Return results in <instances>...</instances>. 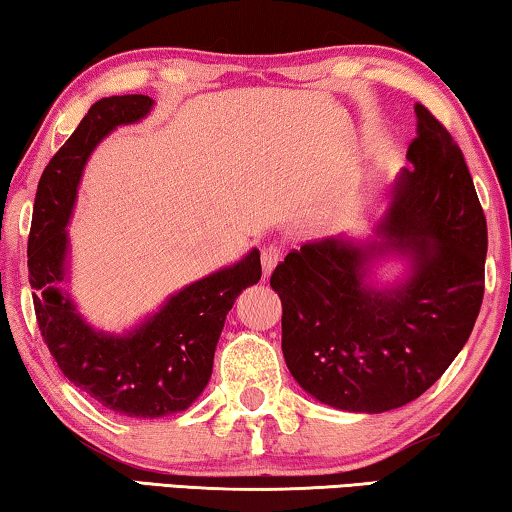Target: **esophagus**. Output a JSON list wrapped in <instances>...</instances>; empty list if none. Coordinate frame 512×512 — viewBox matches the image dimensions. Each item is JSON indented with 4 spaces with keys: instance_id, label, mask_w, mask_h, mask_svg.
<instances>
[{
    "instance_id": "obj_1",
    "label": "esophagus",
    "mask_w": 512,
    "mask_h": 512,
    "mask_svg": "<svg viewBox=\"0 0 512 512\" xmlns=\"http://www.w3.org/2000/svg\"><path fill=\"white\" fill-rule=\"evenodd\" d=\"M281 261V249L279 247H265L263 254H261V265H263V277L267 279L272 274L274 267H277V263Z\"/></svg>"
}]
</instances>
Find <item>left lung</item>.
Listing matches in <instances>:
<instances>
[{
	"instance_id": "obj_1",
	"label": "left lung",
	"mask_w": 512,
	"mask_h": 512,
	"mask_svg": "<svg viewBox=\"0 0 512 512\" xmlns=\"http://www.w3.org/2000/svg\"><path fill=\"white\" fill-rule=\"evenodd\" d=\"M366 240L334 235L293 249L272 272L290 375L320 403L380 414L430 389L474 329L485 290L487 224L465 155L426 107ZM408 270L382 287L372 267Z\"/></svg>"
}]
</instances>
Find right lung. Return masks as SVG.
<instances>
[{"label": "right lung", "mask_w": 512, "mask_h": 512, "mask_svg": "<svg viewBox=\"0 0 512 512\" xmlns=\"http://www.w3.org/2000/svg\"><path fill=\"white\" fill-rule=\"evenodd\" d=\"M148 96H112L89 112L38 180L29 231V283L38 329L54 361L77 389L102 407L137 419L185 412L212 375V359L235 297L261 279V254L180 288L160 309L121 334L96 329L64 290L70 279V217L86 162L102 139L121 125L146 119Z\"/></svg>", "instance_id": "add662e5"}]
</instances>
